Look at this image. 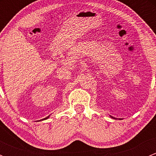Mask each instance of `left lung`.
<instances>
[{
  "mask_svg": "<svg viewBox=\"0 0 156 156\" xmlns=\"http://www.w3.org/2000/svg\"><path fill=\"white\" fill-rule=\"evenodd\" d=\"M112 118H113V117H112ZM113 119H115V118H113Z\"/></svg>",
  "mask_w": 156,
  "mask_h": 156,
  "instance_id": "8db88e82",
  "label": "left lung"
}]
</instances>
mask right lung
I'll return each instance as SVG.
<instances>
[{"mask_svg": "<svg viewBox=\"0 0 156 156\" xmlns=\"http://www.w3.org/2000/svg\"><path fill=\"white\" fill-rule=\"evenodd\" d=\"M48 118H45V119H48Z\"/></svg>", "mask_w": 156, "mask_h": 156, "instance_id": "right-lung-1", "label": "right lung"}]
</instances>
